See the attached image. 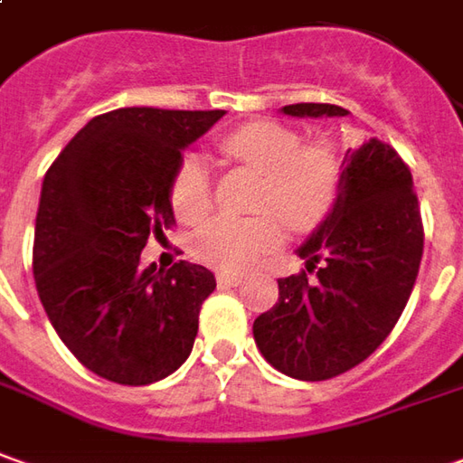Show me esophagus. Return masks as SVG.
I'll return each mask as SVG.
<instances>
[{"instance_id": "esophagus-1", "label": "esophagus", "mask_w": 463, "mask_h": 463, "mask_svg": "<svg viewBox=\"0 0 463 463\" xmlns=\"http://www.w3.org/2000/svg\"><path fill=\"white\" fill-rule=\"evenodd\" d=\"M218 284L220 286H241V284H243V276H238V273L220 271L218 273Z\"/></svg>"}]
</instances>
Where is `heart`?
<instances>
[{"label": "heart", "mask_w": 463, "mask_h": 463, "mask_svg": "<svg viewBox=\"0 0 463 463\" xmlns=\"http://www.w3.org/2000/svg\"><path fill=\"white\" fill-rule=\"evenodd\" d=\"M220 149L263 175L256 218H220L194 232L192 250L220 271H248L284 243L286 225L297 232L319 228L337 207L345 187L342 159L329 144H304L294 128L271 121L238 126ZM169 203L182 222H200L213 210V179L197 154L179 159L169 182Z\"/></svg>", "instance_id": "heart-1"}]
</instances>
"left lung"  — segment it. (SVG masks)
Masks as SVG:
<instances>
[{"label":"left lung","instance_id":"left-lung-1","mask_svg":"<svg viewBox=\"0 0 463 463\" xmlns=\"http://www.w3.org/2000/svg\"><path fill=\"white\" fill-rule=\"evenodd\" d=\"M288 116H347L332 103L284 106ZM307 269L279 279V301L253 322L260 354L288 377L329 380L364 363L398 324L423 258L411 169L367 139L345 156L337 207L298 248Z\"/></svg>","mask_w":463,"mask_h":463}]
</instances>
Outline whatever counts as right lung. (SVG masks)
Wrapping results in <instances>:
<instances>
[{
	"label": "right lung",
	"instance_id": "add662e5",
	"mask_svg": "<svg viewBox=\"0 0 463 463\" xmlns=\"http://www.w3.org/2000/svg\"><path fill=\"white\" fill-rule=\"evenodd\" d=\"M225 111L118 109L90 118L50 165L34 220L33 271L47 319L90 373L149 385L190 357L215 276L200 263L141 269L175 222L169 182L182 149Z\"/></svg>",
	"mask_w": 463,
	"mask_h": 463
}]
</instances>
